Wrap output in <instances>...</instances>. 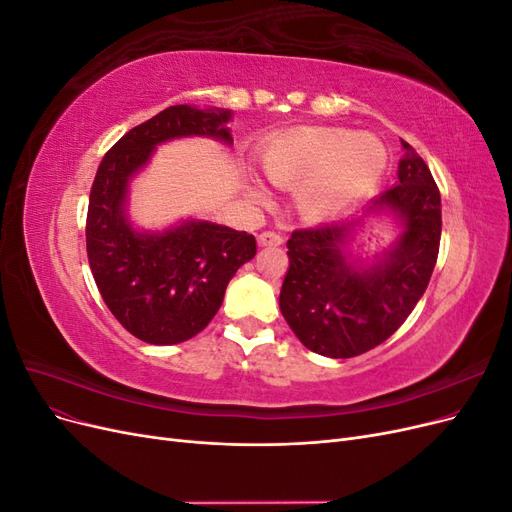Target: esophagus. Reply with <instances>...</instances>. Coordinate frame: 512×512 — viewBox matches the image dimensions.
Masks as SVG:
<instances>
[{
	"label": "esophagus",
	"mask_w": 512,
	"mask_h": 512,
	"mask_svg": "<svg viewBox=\"0 0 512 512\" xmlns=\"http://www.w3.org/2000/svg\"><path fill=\"white\" fill-rule=\"evenodd\" d=\"M258 245H262V247L282 245V237L277 235V232H273V230H265V232H260V235H258Z\"/></svg>",
	"instance_id": "34e87169"
}]
</instances>
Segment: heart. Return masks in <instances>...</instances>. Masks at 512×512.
Segmentation results:
<instances>
[{"mask_svg":"<svg viewBox=\"0 0 512 512\" xmlns=\"http://www.w3.org/2000/svg\"><path fill=\"white\" fill-rule=\"evenodd\" d=\"M389 153L374 134L344 128L290 130L260 153L262 173L280 188H297V207L309 220H322L374 190ZM250 194L265 200L252 185Z\"/></svg>","mask_w":512,"mask_h":512,"instance_id":"heart-1","label":"heart"}]
</instances>
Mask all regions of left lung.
I'll use <instances>...</instances> for the list:
<instances>
[{
    "mask_svg": "<svg viewBox=\"0 0 512 512\" xmlns=\"http://www.w3.org/2000/svg\"><path fill=\"white\" fill-rule=\"evenodd\" d=\"M401 147L397 185L371 200L363 218L299 228L286 243L290 267L280 309L312 352L350 359L380 346L406 322L431 280L442 235L440 190L425 160L406 141ZM382 212L400 220V237L374 259H352L355 226Z\"/></svg>",
    "mask_w": 512,
    "mask_h": 512,
    "instance_id": "left-lung-1",
    "label": "left lung"
}]
</instances>
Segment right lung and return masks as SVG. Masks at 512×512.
Returning a JSON list of instances; mask_svg holds the SVG:
<instances>
[{
    "label": "right lung",
    "instance_id": "1",
    "mask_svg": "<svg viewBox=\"0 0 512 512\" xmlns=\"http://www.w3.org/2000/svg\"><path fill=\"white\" fill-rule=\"evenodd\" d=\"M230 117L222 108L168 106L106 151L91 185L85 228L91 273L121 327L147 344H181L203 331L232 275L256 256V239L205 220L136 230L126 205L130 179L173 138L211 136L232 145Z\"/></svg>",
    "mask_w": 512,
    "mask_h": 512
}]
</instances>
